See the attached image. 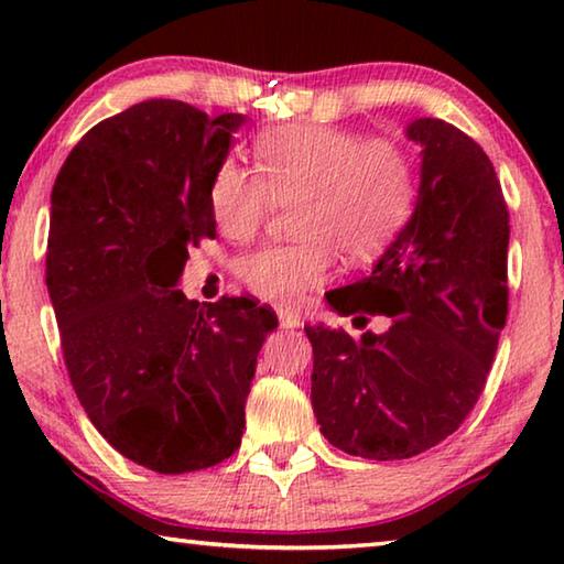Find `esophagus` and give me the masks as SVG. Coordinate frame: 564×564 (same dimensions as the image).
Wrapping results in <instances>:
<instances>
[{"mask_svg":"<svg viewBox=\"0 0 564 564\" xmlns=\"http://www.w3.org/2000/svg\"><path fill=\"white\" fill-rule=\"evenodd\" d=\"M275 316H279V323L283 328H299L301 326L299 311H293V308H283V305H279V308H275Z\"/></svg>","mask_w":564,"mask_h":564,"instance_id":"esophagus-1","label":"esophagus"}]
</instances>
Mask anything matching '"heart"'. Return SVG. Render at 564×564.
Listing matches in <instances>:
<instances>
[{"label":"heart","mask_w":564,"mask_h":564,"mask_svg":"<svg viewBox=\"0 0 564 564\" xmlns=\"http://www.w3.org/2000/svg\"><path fill=\"white\" fill-rule=\"evenodd\" d=\"M259 174L224 159L208 184L214 221L231 241L261 231L273 204L293 206L301 241L263 246L236 263L248 293L271 303H295L326 279L338 251L348 263H368L393 241L413 208L415 169L403 144L388 137L328 123H283L253 144Z\"/></svg>","instance_id":"heart-1"}]
</instances>
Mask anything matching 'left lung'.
<instances>
[{"mask_svg":"<svg viewBox=\"0 0 564 564\" xmlns=\"http://www.w3.org/2000/svg\"><path fill=\"white\" fill-rule=\"evenodd\" d=\"M405 133L423 149L415 212L368 279L326 293L356 328H303L321 433L368 460L425 453L463 425L508 318L510 214L488 154L441 119Z\"/></svg>","mask_w":564,"mask_h":564,"instance_id":"1","label":"left lung"}]
</instances>
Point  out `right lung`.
<instances>
[{"mask_svg": "<svg viewBox=\"0 0 564 564\" xmlns=\"http://www.w3.org/2000/svg\"><path fill=\"white\" fill-rule=\"evenodd\" d=\"M243 113L151 99L99 121L52 188L46 289L74 393L111 447L161 475L231 457L256 356L279 326L251 299L188 301V246L216 236L214 169Z\"/></svg>", "mask_w": 564, "mask_h": 564, "instance_id": "right-lung-1", "label": "right lung"}]
</instances>
